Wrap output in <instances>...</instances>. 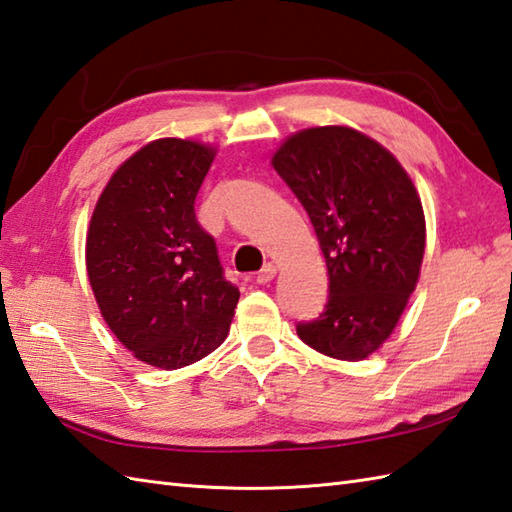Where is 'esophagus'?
<instances>
[{"label":"esophagus","mask_w":512,"mask_h":512,"mask_svg":"<svg viewBox=\"0 0 512 512\" xmlns=\"http://www.w3.org/2000/svg\"><path fill=\"white\" fill-rule=\"evenodd\" d=\"M274 276H276V265L267 263V265L256 274V283H258V285H267V283H271V280H274Z\"/></svg>","instance_id":"obj_1"}]
</instances>
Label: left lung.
<instances>
[{"mask_svg": "<svg viewBox=\"0 0 512 512\" xmlns=\"http://www.w3.org/2000/svg\"><path fill=\"white\" fill-rule=\"evenodd\" d=\"M305 207L327 263L329 298L300 340L336 360H364L387 340L420 276L426 223L398 159L344 125L300 130L271 159Z\"/></svg>", "mask_w": 512, "mask_h": 512, "instance_id": "obj_1", "label": "left lung"}]
</instances>
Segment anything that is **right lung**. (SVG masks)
Returning a JSON list of instances; mask_svg holds the SVG:
<instances>
[{
  "mask_svg": "<svg viewBox=\"0 0 512 512\" xmlns=\"http://www.w3.org/2000/svg\"><path fill=\"white\" fill-rule=\"evenodd\" d=\"M214 154L196 141H152L112 174L92 212L86 267L101 316L159 369L212 353L241 298L194 212Z\"/></svg>",
  "mask_w": 512,
  "mask_h": 512,
  "instance_id": "add662e5",
  "label": "right lung"
}]
</instances>
